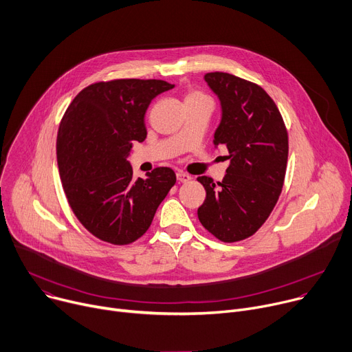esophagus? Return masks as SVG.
I'll use <instances>...</instances> for the list:
<instances>
[{"label":"esophagus","mask_w":352,"mask_h":352,"mask_svg":"<svg viewBox=\"0 0 352 352\" xmlns=\"http://www.w3.org/2000/svg\"><path fill=\"white\" fill-rule=\"evenodd\" d=\"M177 179H178L179 182H188V181H190V175H188V174H185V173H182V171H178V173H177Z\"/></svg>","instance_id":"obj_1"}]
</instances>
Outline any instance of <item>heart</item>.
<instances>
[{
	"label": "heart",
	"instance_id": "b5f03b06",
	"mask_svg": "<svg viewBox=\"0 0 352 352\" xmlns=\"http://www.w3.org/2000/svg\"><path fill=\"white\" fill-rule=\"evenodd\" d=\"M190 101H210V100L201 91H189L185 97V102H190Z\"/></svg>",
	"mask_w": 352,
	"mask_h": 352
}]
</instances>
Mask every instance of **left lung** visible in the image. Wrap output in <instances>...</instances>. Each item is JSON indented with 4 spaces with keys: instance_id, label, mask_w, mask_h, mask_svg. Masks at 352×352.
Instances as JSON below:
<instances>
[{
    "instance_id": "1",
    "label": "left lung",
    "mask_w": 352,
    "mask_h": 352,
    "mask_svg": "<svg viewBox=\"0 0 352 352\" xmlns=\"http://www.w3.org/2000/svg\"><path fill=\"white\" fill-rule=\"evenodd\" d=\"M205 81L221 105L213 144L228 147L230 166L221 182L198 178L206 190L198 217L216 239L234 243L257 232L278 202L289 151L287 132L260 85L220 72L205 74Z\"/></svg>"
}]
</instances>
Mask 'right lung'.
<instances>
[{
  "instance_id": "obj_1",
  "label": "right lung",
  "mask_w": 352,
  "mask_h": 352,
  "mask_svg": "<svg viewBox=\"0 0 352 352\" xmlns=\"http://www.w3.org/2000/svg\"><path fill=\"white\" fill-rule=\"evenodd\" d=\"M171 88L163 80L95 82L60 122L56 154L63 189L81 225L102 241L126 245L140 239L177 181L168 167L135 181L127 162L133 142L147 136L144 115L151 100Z\"/></svg>"
}]
</instances>
